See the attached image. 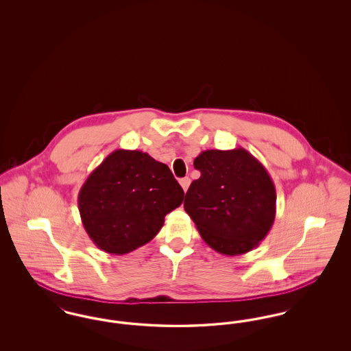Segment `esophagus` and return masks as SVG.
<instances>
[{
  "label": "esophagus",
  "mask_w": 351,
  "mask_h": 351,
  "mask_svg": "<svg viewBox=\"0 0 351 351\" xmlns=\"http://www.w3.org/2000/svg\"><path fill=\"white\" fill-rule=\"evenodd\" d=\"M179 183L182 185L184 192H186V189H188V186H189V184H191V179H189V178H184V179H180Z\"/></svg>",
  "instance_id": "34e87169"
}]
</instances>
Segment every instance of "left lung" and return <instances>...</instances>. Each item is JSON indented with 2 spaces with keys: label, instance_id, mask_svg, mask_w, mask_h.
<instances>
[{
  "label": "left lung",
  "instance_id": "8db88e82",
  "mask_svg": "<svg viewBox=\"0 0 351 351\" xmlns=\"http://www.w3.org/2000/svg\"><path fill=\"white\" fill-rule=\"evenodd\" d=\"M193 166L201 176L185 193L184 209L201 238L223 255L255 249L276 215V189L267 169L242 147L202 151Z\"/></svg>",
  "mask_w": 351,
  "mask_h": 351
}]
</instances>
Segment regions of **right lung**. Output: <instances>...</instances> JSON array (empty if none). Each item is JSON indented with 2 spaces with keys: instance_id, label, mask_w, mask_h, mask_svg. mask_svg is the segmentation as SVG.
Returning a JSON list of instances; mask_svg holds the SVG:
<instances>
[{
  "instance_id": "right-lung-1",
  "label": "right lung",
  "mask_w": 351,
  "mask_h": 351,
  "mask_svg": "<svg viewBox=\"0 0 351 351\" xmlns=\"http://www.w3.org/2000/svg\"><path fill=\"white\" fill-rule=\"evenodd\" d=\"M183 188L147 152L116 150L86 178L77 204L84 229L105 252L123 255L159 233L182 205Z\"/></svg>"
}]
</instances>
